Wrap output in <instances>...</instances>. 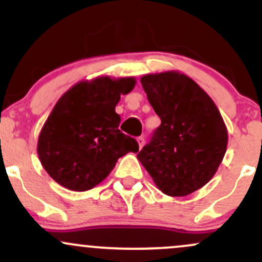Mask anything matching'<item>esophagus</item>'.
<instances>
[{"label":"esophagus","mask_w":262,"mask_h":262,"mask_svg":"<svg viewBox=\"0 0 262 262\" xmlns=\"http://www.w3.org/2000/svg\"><path fill=\"white\" fill-rule=\"evenodd\" d=\"M137 141H138V144H139V148L141 149L144 146V144H145V138H144V137H138L137 138Z\"/></svg>","instance_id":"34e87169"}]
</instances>
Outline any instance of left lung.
<instances>
[{"instance_id":"left-lung-1","label":"left lung","mask_w":262,"mask_h":262,"mask_svg":"<svg viewBox=\"0 0 262 262\" xmlns=\"http://www.w3.org/2000/svg\"><path fill=\"white\" fill-rule=\"evenodd\" d=\"M161 124L138 159L162 193L183 197L217 172L228 145L221 112L203 89L179 71L140 79Z\"/></svg>"}]
</instances>
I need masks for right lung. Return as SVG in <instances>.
Here are the masks:
<instances>
[{
  "instance_id": "obj_1",
  "label": "right lung",
  "mask_w": 262,
  "mask_h": 262,
  "mask_svg": "<svg viewBox=\"0 0 262 262\" xmlns=\"http://www.w3.org/2000/svg\"><path fill=\"white\" fill-rule=\"evenodd\" d=\"M134 77H96L68 90L45 121L37 151L55 182L71 191L91 189L103 181L116 162L138 152L134 138L119 130L116 106L134 89Z\"/></svg>"
}]
</instances>
